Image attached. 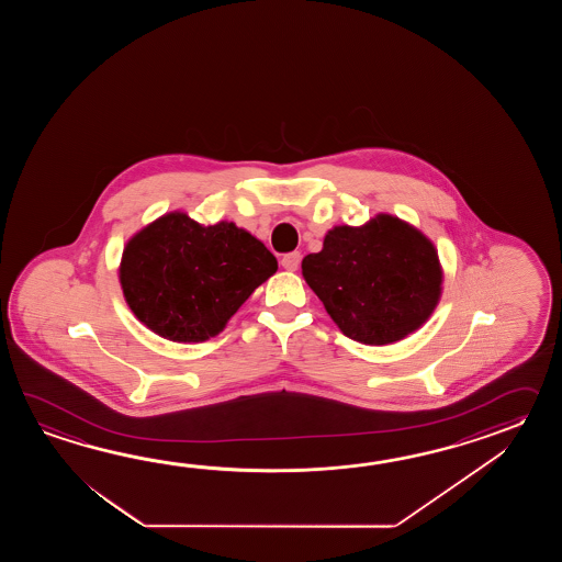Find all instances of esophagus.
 I'll return each mask as SVG.
<instances>
[{"label":"esophagus","instance_id":"esophagus-1","mask_svg":"<svg viewBox=\"0 0 562 562\" xmlns=\"http://www.w3.org/2000/svg\"><path fill=\"white\" fill-rule=\"evenodd\" d=\"M299 263H301V252H286L285 257L281 259V265L286 271H297Z\"/></svg>","mask_w":562,"mask_h":562}]
</instances>
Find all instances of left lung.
Returning <instances> with one entry per match:
<instances>
[{
    "mask_svg": "<svg viewBox=\"0 0 562 562\" xmlns=\"http://www.w3.org/2000/svg\"><path fill=\"white\" fill-rule=\"evenodd\" d=\"M303 277L337 327L368 346L404 339L430 317L442 293L431 240L397 216L363 227H335L311 252Z\"/></svg>",
    "mask_w": 562,
    "mask_h": 562,
    "instance_id": "1",
    "label": "left lung"
}]
</instances>
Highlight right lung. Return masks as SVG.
I'll list each match as a JSON object with an SVG mask.
<instances>
[{
	"mask_svg": "<svg viewBox=\"0 0 562 562\" xmlns=\"http://www.w3.org/2000/svg\"><path fill=\"white\" fill-rule=\"evenodd\" d=\"M276 271L273 252L235 223L203 227L184 213H168L128 240L120 283L148 329L196 344L223 331Z\"/></svg>",
	"mask_w": 562,
	"mask_h": 562,
	"instance_id": "1",
	"label": "right lung"
}]
</instances>
